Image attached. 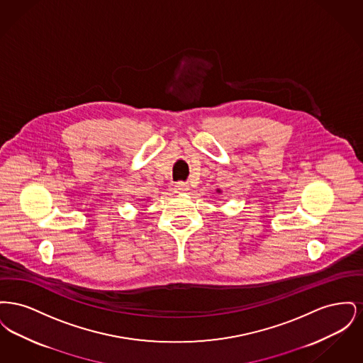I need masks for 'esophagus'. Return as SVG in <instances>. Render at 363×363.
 <instances>
[{
	"instance_id": "esophagus-1",
	"label": "esophagus",
	"mask_w": 363,
	"mask_h": 363,
	"mask_svg": "<svg viewBox=\"0 0 363 363\" xmlns=\"http://www.w3.org/2000/svg\"><path fill=\"white\" fill-rule=\"evenodd\" d=\"M174 190H175V193H186L189 190V186L184 182H177L174 185Z\"/></svg>"
}]
</instances>
